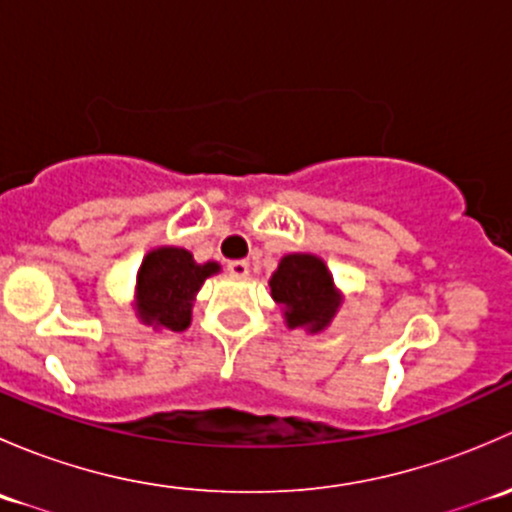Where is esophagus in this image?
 Masks as SVG:
<instances>
[{
  "label": "esophagus",
  "mask_w": 512,
  "mask_h": 512,
  "mask_svg": "<svg viewBox=\"0 0 512 512\" xmlns=\"http://www.w3.org/2000/svg\"><path fill=\"white\" fill-rule=\"evenodd\" d=\"M227 272H230L232 277H240L242 280V277L250 275V265H247L245 260H232L230 265H227Z\"/></svg>",
  "instance_id": "1"
}]
</instances>
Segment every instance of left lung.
I'll use <instances>...</instances> for the list:
<instances>
[{"instance_id": "8db88e82", "label": "left lung", "mask_w": 512, "mask_h": 512, "mask_svg": "<svg viewBox=\"0 0 512 512\" xmlns=\"http://www.w3.org/2000/svg\"><path fill=\"white\" fill-rule=\"evenodd\" d=\"M270 294L282 309L287 327L309 334L324 332L344 302L327 262L312 252L282 257L270 277Z\"/></svg>"}]
</instances>
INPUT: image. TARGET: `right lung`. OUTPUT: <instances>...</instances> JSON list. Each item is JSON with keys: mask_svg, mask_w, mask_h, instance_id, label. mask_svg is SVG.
Wrapping results in <instances>:
<instances>
[{"mask_svg": "<svg viewBox=\"0 0 512 512\" xmlns=\"http://www.w3.org/2000/svg\"><path fill=\"white\" fill-rule=\"evenodd\" d=\"M218 262H195L185 247L160 245L143 257L136 272V317L141 324L183 332L193 319L195 294L208 277L218 275Z\"/></svg>", "mask_w": 512, "mask_h": 512, "instance_id": "right-lung-1", "label": "right lung"}]
</instances>
